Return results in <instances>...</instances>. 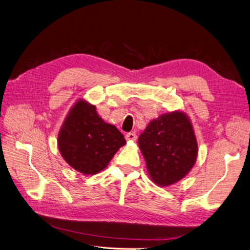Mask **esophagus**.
Wrapping results in <instances>:
<instances>
[{
	"label": "esophagus",
	"instance_id": "esophagus-1",
	"mask_svg": "<svg viewBox=\"0 0 250 250\" xmlns=\"http://www.w3.org/2000/svg\"><path fill=\"white\" fill-rule=\"evenodd\" d=\"M125 139L129 140V142H134V140L137 139V135L135 133H127L125 135Z\"/></svg>",
	"mask_w": 250,
	"mask_h": 250
}]
</instances>
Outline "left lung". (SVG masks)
Returning <instances> with one entry per match:
<instances>
[{
	"instance_id": "1",
	"label": "left lung",
	"mask_w": 250,
	"mask_h": 250,
	"mask_svg": "<svg viewBox=\"0 0 250 250\" xmlns=\"http://www.w3.org/2000/svg\"><path fill=\"white\" fill-rule=\"evenodd\" d=\"M138 146L155 184L169 186L193 167L197 144L191 123L182 112L164 114L140 134Z\"/></svg>"
}]
</instances>
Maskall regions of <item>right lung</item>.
<instances>
[{"instance_id":"obj_1","label":"right lung","mask_w":250,"mask_h":250,"mask_svg":"<svg viewBox=\"0 0 250 250\" xmlns=\"http://www.w3.org/2000/svg\"><path fill=\"white\" fill-rule=\"evenodd\" d=\"M124 145L125 139L117 127L104 123L85 101H78L70 110L58 137L66 163L88 175L104 170Z\"/></svg>"}]
</instances>
